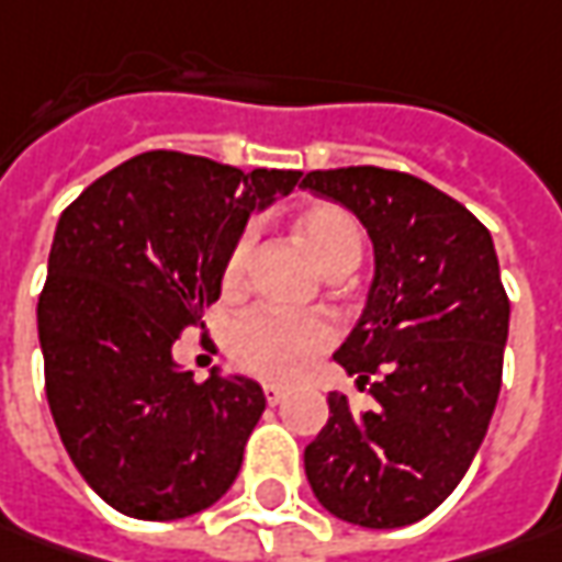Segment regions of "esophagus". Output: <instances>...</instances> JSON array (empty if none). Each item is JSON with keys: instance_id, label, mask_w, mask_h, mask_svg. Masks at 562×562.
<instances>
[{"instance_id": "obj_1", "label": "esophagus", "mask_w": 562, "mask_h": 562, "mask_svg": "<svg viewBox=\"0 0 562 562\" xmlns=\"http://www.w3.org/2000/svg\"><path fill=\"white\" fill-rule=\"evenodd\" d=\"M263 397H267L270 407H277V404L285 401V389H282V385H263Z\"/></svg>"}]
</instances>
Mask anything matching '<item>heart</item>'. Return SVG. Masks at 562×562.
<instances>
[{"instance_id":"obj_1","label":"heart","mask_w":562,"mask_h":562,"mask_svg":"<svg viewBox=\"0 0 562 562\" xmlns=\"http://www.w3.org/2000/svg\"><path fill=\"white\" fill-rule=\"evenodd\" d=\"M295 236L301 248L311 255L323 273H333L341 267H351L360 261L363 251V236L358 223L339 204H304L295 214ZM251 251V229L233 243L226 261H223V285L236 289L243 282L245 261ZM333 339L329 323L319 317H292V314H277V311H251L243 314L229 326V355L245 370L258 373L263 379H292L301 373L307 358L326 348Z\"/></svg>"}]
</instances>
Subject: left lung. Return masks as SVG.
<instances>
[{"mask_svg":"<svg viewBox=\"0 0 562 562\" xmlns=\"http://www.w3.org/2000/svg\"><path fill=\"white\" fill-rule=\"evenodd\" d=\"M301 189L348 207L373 243L367 304L333 358L376 397L358 414L329 392L304 473L333 516L401 529L454 492L492 423L510 329L492 233L401 170H311Z\"/></svg>","mask_w":562,"mask_h":562,"instance_id":"1","label":"left lung"}]
</instances>
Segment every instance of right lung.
<instances>
[{
	"label": "right lung",
	"mask_w": 562,
	"mask_h": 562,
	"mask_svg": "<svg viewBox=\"0 0 562 562\" xmlns=\"http://www.w3.org/2000/svg\"><path fill=\"white\" fill-rule=\"evenodd\" d=\"M299 180L143 151L58 217L36 304L46 397L74 467L117 513L183 519L236 482L263 389L221 367L195 382L173 341L221 299L223 261L251 211Z\"/></svg>",
	"instance_id": "right-lung-1"
}]
</instances>
